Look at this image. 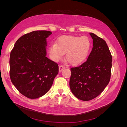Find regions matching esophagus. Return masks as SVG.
Returning a JSON list of instances; mask_svg holds the SVG:
<instances>
[{
    "mask_svg": "<svg viewBox=\"0 0 127 127\" xmlns=\"http://www.w3.org/2000/svg\"><path fill=\"white\" fill-rule=\"evenodd\" d=\"M64 69V66H63V65H60L59 67V72L62 71Z\"/></svg>",
    "mask_w": 127,
    "mask_h": 127,
    "instance_id": "esophagus-1",
    "label": "esophagus"
}]
</instances>
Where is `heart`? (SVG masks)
Segmentation results:
<instances>
[{"label": "heart", "instance_id": "b5f03b06", "mask_svg": "<svg viewBox=\"0 0 127 127\" xmlns=\"http://www.w3.org/2000/svg\"><path fill=\"white\" fill-rule=\"evenodd\" d=\"M91 47V40L87 36L64 35L58 39L57 44L50 46L49 53L55 61L60 59L66 53V60L70 64L75 66L86 59Z\"/></svg>", "mask_w": 127, "mask_h": 127}]
</instances>
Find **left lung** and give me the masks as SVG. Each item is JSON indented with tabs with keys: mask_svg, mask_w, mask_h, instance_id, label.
I'll use <instances>...</instances> for the list:
<instances>
[{
	"mask_svg": "<svg viewBox=\"0 0 127 127\" xmlns=\"http://www.w3.org/2000/svg\"><path fill=\"white\" fill-rule=\"evenodd\" d=\"M90 34L93 40L92 51L85 63L71 68L69 81L72 94L85 101L98 96L108 85L112 63L106 42L94 33Z\"/></svg>",
	"mask_w": 127,
	"mask_h": 127,
	"instance_id": "1",
	"label": "left lung"
}]
</instances>
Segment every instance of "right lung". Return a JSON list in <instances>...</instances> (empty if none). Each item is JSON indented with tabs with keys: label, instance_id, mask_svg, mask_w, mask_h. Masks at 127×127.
<instances>
[{
	"label": "right lung",
	"instance_id": "obj_1",
	"mask_svg": "<svg viewBox=\"0 0 127 127\" xmlns=\"http://www.w3.org/2000/svg\"><path fill=\"white\" fill-rule=\"evenodd\" d=\"M48 31H35L17 40L10 55V78L15 87L29 98L40 97L50 89L59 72L58 64L46 57Z\"/></svg>",
	"mask_w": 127,
	"mask_h": 127
}]
</instances>
